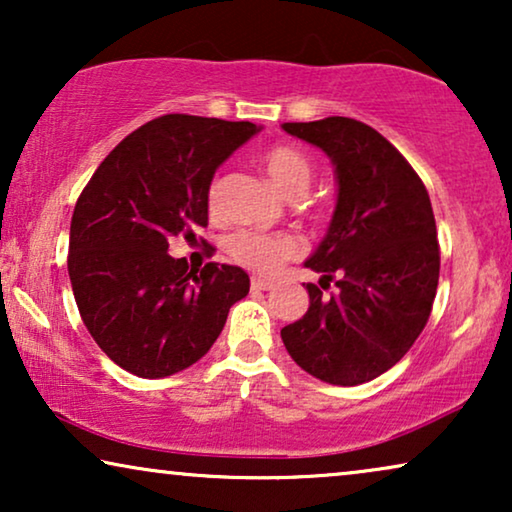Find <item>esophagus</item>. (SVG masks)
I'll use <instances>...</instances> for the list:
<instances>
[{
	"instance_id": "esophagus-1",
	"label": "esophagus",
	"mask_w": 512,
	"mask_h": 512,
	"mask_svg": "<svg viewBox=\"0 0 512 512\" xmlns=\"http://www.w3.org/2000/svg\"><path fill=\"white\" fill-rule=\"evenodd\" d=\"M272 284L270 279H265V277H251V289L254 291H270L272 289Z\"/></svg>"
}]
</instances>
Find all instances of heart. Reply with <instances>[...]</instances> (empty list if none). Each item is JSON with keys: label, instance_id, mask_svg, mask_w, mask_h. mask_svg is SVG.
<instances>
[{"label": "heart", "instance_id": "heart-1", "mask_svg": "<svg viewBox=\"0 0 512 512\" xmlns=\"http://www.w3.org/2000/svg\"><path fill=\"white\" fill-rule=\"evenodd\" d=\"M263 167L268 172L272 184H275L284 195H303L305 188L310 186L312 165L305 153H300L293 146H272L263 153ZM221 198V181L214 179L207 191L209 209L219 207ZM228 254L237 263L247 265L258 272H272L286 258L298 254V242L291 235H265L256 230H240L228 240Z\"/></svg>", "mask_w": 512, "mask_h": 512}]
</instances>
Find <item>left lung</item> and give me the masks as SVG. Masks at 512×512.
Masks as SVG:
<instances>
[{
  "label": "left lung",
  "instance_id": "1",
  "mask_svg": "<svg viewBox=\"0 0 512 512\" xmlns=\"http://www.w3.org/2000/svg\"><path fill=\"white\" fill-rule=\"evenodd\" d=\"M291 137L331 158L338 198L328 230L307 268L310 307L282 328L286 352L321 382L356 387L408 354L429 321L440 251L429 193L408 160L370 125L345 116L284 123Z\"/></svg>",
  "mask_w": 512,
  "mask_h": 512
}]
</instances>
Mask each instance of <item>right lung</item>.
<instances>
[{
    "label": "right lung",
    "instance_id": "obj_1",
    "mask_svg": "<svg viewBox=\"0 0 512 512\" xmlns=\"http://www.w3.org/2000/svg\"><path fill=\"white\" fill-rule=\"evenodd\" d=\"M261 132L249 121L167 114L132 132L83 188L69 226V282L83 324L116 366L146 380L200 361L249 293L235 265L188 272L170 237L207 226L219 165Z\"/></svg>",
    "mask_w": 512,
    "mask_h": 512
}]
</instances>
